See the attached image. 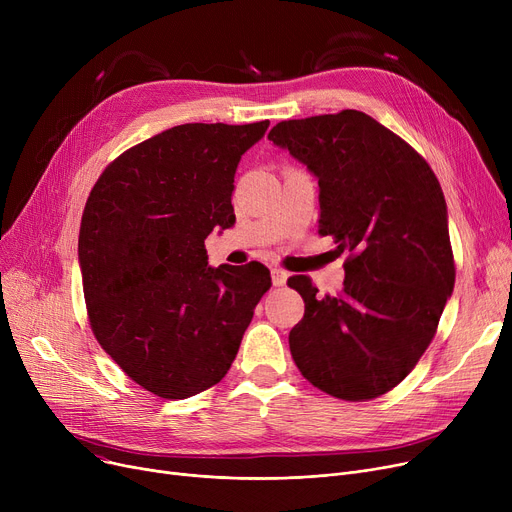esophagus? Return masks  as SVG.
<instances>
[{
	"instance_id": "esophagus-1",
	"label": "esophagus",
	"mask_w": 512,
	"mask_h": 512,
	"mask_svg": "<svg viewBox=\"0 0 512 512\" xmlns=\"http://www.w3.org/2000/svg\"><path fill=\"white\" fill-rule=\"evenodd\" d=\"M286 280H288V272H284L282 267H274V270H272V282H274V286H284Z\"/></svg>"
}]
</instances>
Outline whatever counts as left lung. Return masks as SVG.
Returning a JSON list of instances; mask_svg holds the SVG:
<instances>
[{
  "label": "left lung",
  "mask_w": 512,
  "mask_h": 512,
  "mask_svg": "<svg viewBox=\"0 0 512 512\" xmlns=\"http://www.w3.org/2000/svg\"><path fill=\"white\" fill-rule=\"evenodd\" d=\"M267 139L317 178L319 234L348 253L334 297L307 276L288 280L305 301L292 359L336 398H378L417 365L454 288L442 186L409 143L357 110L278 122Z\"/></svg>",
  "instance_id": "obj_1"
}]
</instances>
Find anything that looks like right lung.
<instances>
[{
	"label": "right lung",
	"instance_id": "right-lung-1",
	"mask_svg": "<svg viewBox=\"0 0 512 512\" xmlns=\"http://www.w3.org/2000/svg\"><path fill=\"white\" fill-rule=\"evenodd\" d=\"M270 120L180 124L130 147L87 199L78 263L91 330L130 380L168 400L228 373L265 265H207L205 238L234 226L238 161Z\"/></svg>",
	"mask_w": 512,
	"mask_h": 512
}]
</instances>
